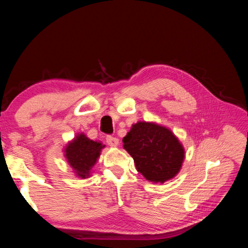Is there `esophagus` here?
<instances>
[{
    "instance_id": "1",
    "label": "esophagus",
    "mask_w": 248,
    "mask_h": 248,
    "mask_svg": "<svg viewBox=\"0 0 248 248\" xmlns=\"http://www.w3.org/2000/svg\"><path fill=\"white\" fill-rule=\"evenodd\" d=\"M107 143L110 146H117L119 144V140L117 138H114V136H107Z\"/></svg>"
}]
</instances>
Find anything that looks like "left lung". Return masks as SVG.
<instances>
[{"label": "left lung", "mask_w": 248, "mask_h": 248, "mask_svg": "<svg viewBox=\"0 0 248 248\" xmlns=\"http://www.w3.org/2000/svg\"><path fill=\"white\" fill-rule=\"evenodd\" d=\"M123 141L124 148L133 157L136 170L147 180L164 183L180 170L184 149L170 130L140 121L132 125Z\"/></svg>", "instance_id": "left-lung-1"}]
</instances>
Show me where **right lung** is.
Segmentation results:
<instances>
[{
	"instance_id": "right-lung-1",
	"label": "right lung",
	"mask_w": 248,
	"mask_h": 248,
	"mask_svg": "<svg viewBox=\"0 0 248 248\" xmlns=\"http://www.w3.org/2000/svg\"><path fill=\"white\" fill-rule=\"evenodd\" d=\"M103 147L101 143L89 140L81 133L67 145L65 156L77 176L86 178L89 176V171L94 163L97 162Z\"/></svg>"
}]
</instances>
